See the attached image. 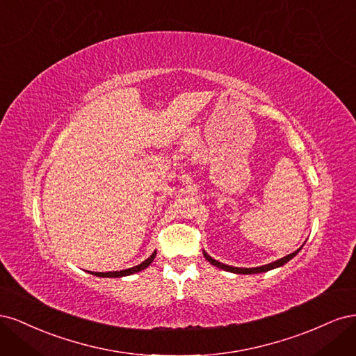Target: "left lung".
Listing matches in <instances>:
<instances>
[{"label": "left lung", "mask_w": 356, "mask_h": 356, "mask_svg": "<svg viewBox=\"0 0 356 356\" xmlns=\"http://www.w3.org/2000/svg\"><path fill=\"white\" fill-rule=\"evenodd\" d=\"M303 248V246H301ZM301 248H298L297 251L291 252L289 255L284 257V258H279V260L273 261V263H268V264H264V266H260V267H233V266H227L224 263H220L217 260H213V258L211 255H208L207 252L203 251V257L207 258V260L218 268H222V270L225 272H232V273H238V275H255V273H263V272H268V270H273V268H277V267H282L284 264H286L289 260H293V258L300 252Z\"/></svg>", "instance_id": "obj_1"}]
</instances>
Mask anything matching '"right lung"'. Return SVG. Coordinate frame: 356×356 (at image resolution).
<instances>
[{
    "mask_svg": "<svg viewBox=\"0 0 356 356\" xmlns=\"http://www.w3.org/2000/svg\"><path fill=\"white\" fill-rule=\"evenodd\" d=\"M154 257H156V251H154L152 255H149V257L147 258V260H144L141 264L134 266V267H131V268H124V270H120V272H106V273H102V272H90V273L95 275V276H99V277H123V276H129V275L138 273V272L144 270V268H147L149 264L153 263Z\"/></svg>",
    "mask_w": 356,
    "mask_h": 356,
    "instance_id": "add662e5",
    "label": "right lung"
}]
</instances>
